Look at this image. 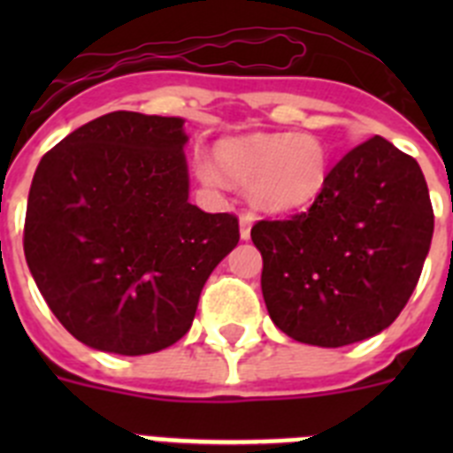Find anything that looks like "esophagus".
Returning <instances> with one entry per match:
<instances>
[{
    "instance_id": "esophagus-1",
    "label": "esophagus",
    "mask_w": 453,
    "mask_h": 453,
    "mask_svg": "<svg viewBox=\"0 0 453 453\" xmlns=\"http://www.w3.org/2000/svg\"><path fill=\"white\" fill-rule=\"evenodd\" d=\"M254 222H256V215L251 213V211H242V215H240V238L250 240L251 224Z\"/></svg>"
}]
</instances>
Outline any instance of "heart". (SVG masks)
<instances>
[{"label": "heart", "instance_id": "1", "mask_svg": "<svg viewBox=\"0 0 453 453\" xmlns=\"http://www.w3.org/2000/svg\"><path fill=\"white\" fill-rule=\"evenodd\" d=\"M218 165L235 183L250 186L256 206L288 213L311 206L322 195L329 181L331 156L315 134H256L222 142ZM197 172L211 186L222 181L206 158H199Z\"/></svg>", "mask_w": 453, "mask_h": 453}]
</instances>
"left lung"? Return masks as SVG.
<instances>
[{"label":"left lung","instance_id":"1","mask_svg":"<svg viewBox=\"0 0 453 453\" xmlns=\"http://www.w3.org/2000/svg\"><path fill=\"white\" fill-rule=\"evenodd\" d=\"M431 238L434 206L418 161L374 135L331 167L308 211L251 226L267 313L306 345L381 334L413 295Z\"/></svg>","mask_w":453,"mask_h":453}]
</instances>
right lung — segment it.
<instances>
[{
    "label": "right lung",
    "instance_id": "obj_1",
    "mask_svg": "<svg viewBox=\"0 0 453 453\" xmlns=\"http://www.w3.org/2000/svg\"><path fill=\"white\" fill-rule=\"evenodd\" d=\"M181 118L115 111L42 156L24 256L51 313L83 345L154 354L190 329L240 240L238 218L188 202Z\"/></svg>",
    "mask_w": 453,
    "mask_h": 453
}]
</instances>
